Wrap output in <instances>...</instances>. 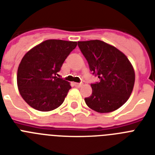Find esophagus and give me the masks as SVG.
<instances>
[{
  "instance_id": "esophagus-1",
  "label": "esophagus",
  "mask_w": 155,
  "mask_h": 155,
  "mask_svg": "<svg viewBox=\"0 0 155 155\" xmlns=\"http://www.w3.org/2000/svg\"><path fill=\"white\" fill-rule=\"evenodd\" d=\"M74 85L76 87H78V88H79V87H81V85H82V84H81V83H74Z\"/></svg>"
}]
</instances>
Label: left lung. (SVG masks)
Returning a JSON list of instances; mask_svg holds the SVG:
<instances>
[{
    "label": "left lung",
    "instance_id": "left-lung-1",
    "mask_svg": "<svg viewBox=\"0 0 155 155\" xmlns=\"http://www.w3.org/2000/svg\"><path fill=\"white\" fill-rule=\"evenodd\" d=\"M78 45L99 82L91 84L85 98L89 108L100 113L113 112L128 100L135 84V71L128 58L113 46L101 40L80 41Z\"/></svg>",
    "mask_w": 155,
    "mask_h": 155
}]
</instances>
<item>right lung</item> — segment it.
Listing matches in <instances>:
<instances>
[{
    "label": "right lung",
    "instance_id": "add662e5",
    "mask_svg": "<svg viewBox=\"0 0 155 155\" xmlns=\"http://www.w3.org/2000/svg\"><path fill=\"white\" fill-rule=\"evenodd\" d=\"M77 42L48 39L25 54L17 70V85L23 99L41 112L58 108L63 103L70 83L58 72Z\"/></svg>",
    "mask_w": 155,
    "mask_h": 155
}]
</instances>
